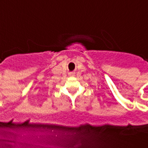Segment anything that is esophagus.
<instances>
[{"instance_id": "obj_1", "label": "esophagus", "mask_w": 148, "mask_h": 148, "mask_svg": "<svg viewBox=\"0 0 148 148\" xmlns=\"http://www.w3.org/2000/svg\"><path fill=\"white\" fill-rule=\"evenodd\" d=\"M74 74H75V73H71V74H70V76H74Z\"/></svg>"}]
</instances>
